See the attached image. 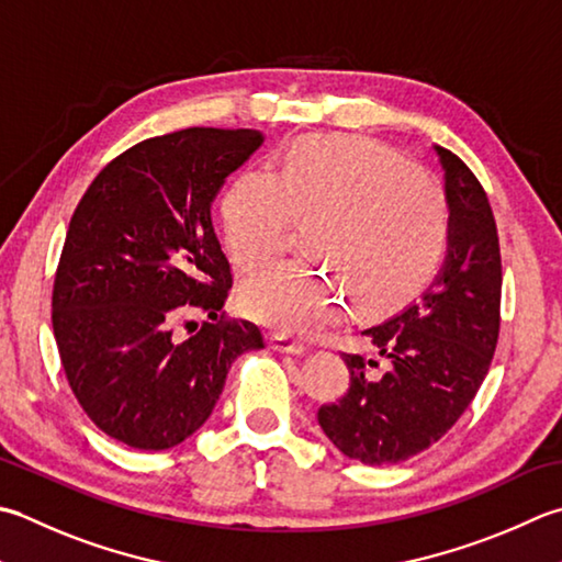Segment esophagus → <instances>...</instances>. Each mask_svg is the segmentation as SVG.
<instances>
[{"instance_id":"1","label":"esophagus","mask_w":562,"mask_h":562,"mask_svg":"<svg viewBox=\"0 0 562 562\" xmlns=\"http://www.w3.org/2000/svg\"><path fill=\"white\" fill-rule=\"evenodd\" d=\"M268 344L272 350H278V353H284V356H304L306 353L304 344H300V340H292L290 336H282V334H270Z\"/></svg>"}]
</instances>
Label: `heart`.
I'll return each instance as SVG.
<instances>
[{
	"label": "heart",
	"instance_id": "1",
	"mask_svg": "<svg viewBox=\"0 0 562 562\" xmlns=\"http://www.w3.org/2000/svg\"><path fill=\"white\" fill-rule=\"evenodd\" d=\"M294 218H318L310 248L344 272L362 310L380 312L431 278L446 248L441 187L392 150L356 136H310L280 170L248 168L222 202L224 244L240 272L288 248ZM244 312L274 331L314 336L344 316L334 272L284 262L246 282Z\"/></svg>",
	"mask_w": 562,
	"mask_h": 562
}]
</instances>
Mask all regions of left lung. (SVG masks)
I'll return each mask as SVG.
<instances>
[{"instance_id": "8db88e82", "label": "left lung", "mask_w": 562, "mask_h": 562, "mask_svg": "<svg viewBox=\"0 0 562 562\" xmlns=\"http://www.w3.org/2000/svg\"><path fill=\"white\" fill-rule=\"evenodd\" d=\"M443 168L448 250L434 282L362 331L384 358L344 356L350 387L318 409L340 453L366 465H394L448 434L485 380L499 336L502 258L485 190L468 165L434 146Z\"/></svg>"}]
</instances>
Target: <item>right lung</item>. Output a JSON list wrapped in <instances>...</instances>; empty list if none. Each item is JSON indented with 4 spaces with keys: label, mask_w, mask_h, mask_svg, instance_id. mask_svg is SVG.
I'll return each mask as SVG.
<instances>
[{
    "label": "right lung",
    "mask_w": 562,
    "mask_h": 562,
    "mask_svg": "<svg viewBox=\"0 0 562 562\" xmlns=\"http://www.w3.org/2000/svg\"><path fill=\"white\" fill-rule=\"evenodd\" d=\"M262 138L196 126L140 140L75 209L53 334L77 402L121 443H182L212 414L231 362L266 346L258 326L218 316L234 278L212 224L218 190ZM192 313L213 322L180 339L173 326Z\"/></svg>",
    "instance_id": "right-lung-1"
}]
</instances>
